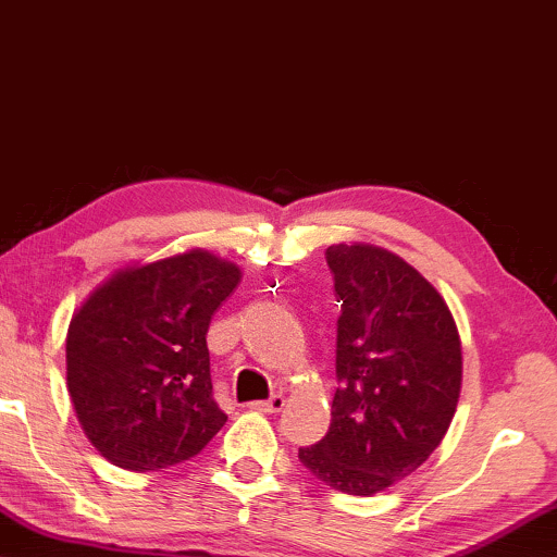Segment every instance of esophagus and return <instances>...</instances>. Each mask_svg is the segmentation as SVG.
Wrapping results in <instances>:
<instances>
[{"label": "esophagus", "instance_id": "obj_1", "mask_svg": "<svg viewBox=\"0 0 557 557\" xmlns=\"http://www.w3.org/2000/svg\"><path fill=\"white\" fill-rule=\"evenodd\" d=\"M282 406H285V396L275 394V396H270L268 401H255V404H249V409L262 411V413H277V411H282Z\"/></svg>", "mask_w": 557, "mask_h": 557}]
</instances>
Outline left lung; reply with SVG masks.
<instances>
[{
    "label": "left lung",
    "instance_id": "8db88e82",
    "mask_svg": "<svg viewBox=\"0 0 557 557\" xmlns=\"http://www.w3.org/2000/svg\"><path fill=\"white\" fill-rule=\"evenodd\" d=\"M341 318L333 419L302 467L327 487L371 497L417 472L442 444L461 391V341L449 305L388 249L327 247Z\"/></svg>",
    "mask_w": 557,
    "mask_h": 557
}]
</instances>
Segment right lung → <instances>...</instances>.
Segmentation results:
<instances>
[{
    "label": "right lung",
    "instance_id": "1",
    "mask_svg": "<svg viewBox=\"0 0 557 557\" xmlns=\"http://www.w3.org/2000/svg\"><path fill=\"white\" fill-rule=\"evenodd\" d=\"M242 270L207 252L119 268L73 312L67 394L90 444L128 472L191 459L224 426L207 331Z\"/></svg>",
    "mask_w": 557,
    "mask_h": 557
}]
</instances>
